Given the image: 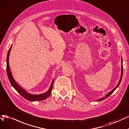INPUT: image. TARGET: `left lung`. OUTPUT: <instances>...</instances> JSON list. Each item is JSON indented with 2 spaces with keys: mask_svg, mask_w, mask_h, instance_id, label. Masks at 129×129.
Masks as SVG:
<instances>
[{
  "mask_svg": "<svg viewBox=\"0 0 129 129\" xmlns=\"http://www.w3.org/2000/svg\"><path fill=\"white\" fill-rule=\"evenodd\" d=\"M121 63H122V65H121V78H120V81H119V82H118V83L117 84V85H116V87L114 88L113 90H112L111 91H110L109 92V93H108L105 96V97H103V98H101V99H98L97 101H103V100H104V99H106V98H107L108 97H109V96H110V95L115 90V89H116V88L119 86V85H120V83H121V80H122V76H123V64H122V63H123V60H122V59H121Z\"/></svg>",
  "mask_w": 129,
  "mask_h": 129,
  "instance_id": "8db88e82",
  "label": "left lung"
}]
</instances>
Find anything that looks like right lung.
<instances>
[{
  "mask_svg": "<svg viewBox=\"0 0 129 129\" xmlns=\"http://www.w3.org/2000/svg\"><path fill=\"white\" fill-rule=\"evenodd\" d=\"M12 47V45L11 46L10 48H9L8 54H7V76L8 79L9 80V82H10L11 84L13 86V87L15 89L16 91L20 93L21 96L24 98L25 99H27V101H29L31 102H35V101H43V100H45L48 97L50 94L51 90L52 89V87H53V84H54V80L53 79L52 81L50 87L49 89V90L48 91L42 94H30L29 93L27 92L24 89H23L22 88H21L20 85H19L14 80L11 71L10 70V68H9V54H10V51L11 50V48Z\"/></svg>",
  "mask_w": 129,
  "mask_h": 129,
  "instance_id": "obj_1",
  "label": "right lung"
}]
</instances>
